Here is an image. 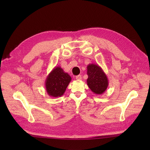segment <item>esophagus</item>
<instances>
[{"label": "esophagus", "instance_id": "1", "mask_svg": "<svg viewBox=\"0 0 150 150\" xmlns=\"http://www.w3.org/2000/svg\"><path fill=\"white\" fill-rule=\"evenodd\" d=\"M82 79V77H81V75H77L76 76V80H80Z\"/></svg>", "mask_w": 150, "mask_h": 150}]
</instances>
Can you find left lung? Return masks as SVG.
I'll use <instances>...</instances> for the list:
<instances>
[{"mask_svg": "<svg viewBox=\"0 0 150 150\" xmlns=\"http://www.w3.org/2000/svg\"><path fill=\"white\" fill-rule=\"evenodd\" d=\"M87 84L92 92L97 95L103 94L109 85L107 76L103 69L98 65L89 64L87 66Z\"/></svg>", "mask_w": 150, "mask_h": 150, "instance_id": "left-lung-1", "label": "left lung"}]
</instances>
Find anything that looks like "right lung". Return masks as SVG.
Listing matches in <instances>:
<instances>
[{"mask_svg": "<svg viewBox=\"0 0 150 150\" xmlns=\"http://www.w3.org/2000/svg\"><path fill=\"white\" fill-rule=\"evenodd\" d=\"M71 80V76L61 67H54L45 81L47 93L52 97H61L65 92Z\"/></svg>", "mask_w": 150, "mask_h": 150, "instance_id": "add662e5", "label": "right lung"}]
</instances>
